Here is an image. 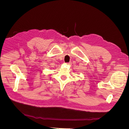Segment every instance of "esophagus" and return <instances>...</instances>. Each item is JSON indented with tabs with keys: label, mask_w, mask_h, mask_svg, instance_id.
I'll use <instances>...</instances> for the list:
<instances>
[{
	"label": "esophagus",
	"mask_w": 129,
	"mask_h": 129,
	"mask_svg": "<svg viewBox=\"0 0 129 129\" xmlns=\"http://www.w3.org/2000/svg\"><path fill=\"white\" fill-rule=\"evenodd\" d=\"M66 64H72V62H70L68 63H66Z\"/></svg>",
	"instance_id": "obj_1"
}]
</instances>
